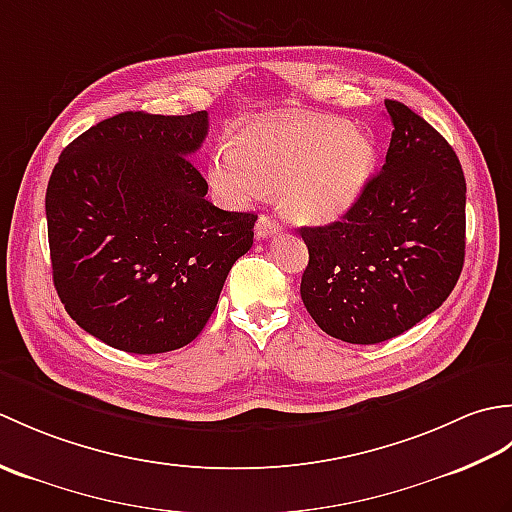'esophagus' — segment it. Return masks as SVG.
Wrapping results in <instances>:
<instances>
[{"label":"esophagus","mask_w":512,"mask_h":512,"mask_svg":"<svg viewBox=\"0 0 512 512\" xmlns=\"http://www.w3.org/2000/svg\"><path fill=\"white\" fill-rule=\"evenodd\" d=\"M279 231H281V226H279L277 220H273V217H270V215H259V220H257V224H255L257 237L266 239V237L277 235Z\"/></svg>","instance_id":"esophagus-1"}]
</instances>
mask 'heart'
<instances>
[{
  "instance_id": "heart-1",
  "label": "heart",
  "mask_w": 512,
  "mask_h": 512,
  "mask_svg": "<svg viewBox=\"0 0 512 512\" xmlns=\"http://www.w3.org/2000/svg\"><path fill=\"white\" fill-rule=\"evenodd\" d=\"M376 165L363 129L321 116L259 118L209 160V182L228 204L277 191L292 222L323 224L361 198Z\"/></svg>"
}]
</instances>
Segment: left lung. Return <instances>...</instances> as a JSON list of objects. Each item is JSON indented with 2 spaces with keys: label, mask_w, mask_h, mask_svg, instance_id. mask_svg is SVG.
I'll list each match as a JSON object with an SVG mask.
<instances>
[{
  "label": "left lung",
  "mask_w": 512,
  "mask_h": 512,
  "mask_svg": "<svg viewBox=\"0 0 512 512\" xmlns=\"http://www.w3.org/2000/svg\"><path fill=\"white\" fill-rule=\"evenodd\" d=\"M385 165L339 222L301 226V299L319 328L356 345L394 339L447 301L464 266L466 182L422 116L385 101Z\"/></svg>",
  "instance_id": "obj_1"
}]
</instances>
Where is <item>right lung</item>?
I'll return each instance as SVG.
<instances>
[{
  "label": "right lung",
  "mask_w": 512,
  "mask_h": 512,
  "mask_svg": "<svg viewBox=\"0 0 512 512\" xmlns=\"http://www.w3.org/2000/svg\"><path fill=\"white\" fill-rule=\"evenodd\" d=\"M209 114L123 112L65 147L46 191L54 288L70 317L132 354L202 332L228 270L253 246L255 213L222 211L195 154Z\"/></svg>",
  "instance_id": "right-lung-1"
}]
</instances>
